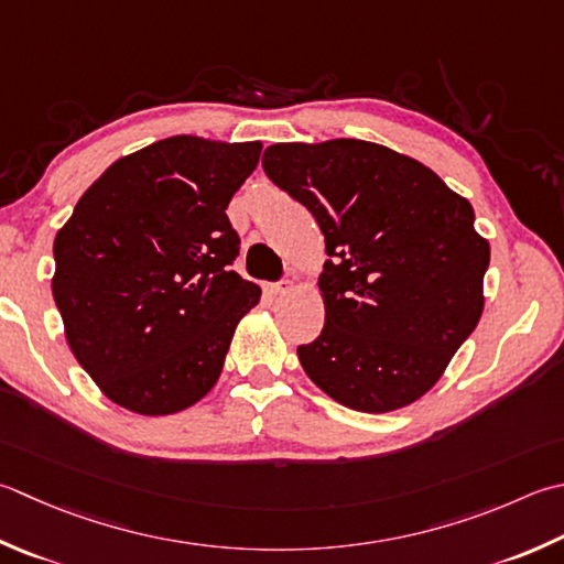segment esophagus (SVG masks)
Returning a JSON list of instances; mask_svg holds the SVG:
<instances>
[{
  "label": "esophagus",
  "mask_w": 564,
  "mask_h": 564,
  "mask_svg": "<svg viewBox=\"0 0 564 564\" xmlns=\"http://www.w3.org/2000/svg\"><path fill=\"white\" fill-rule=\"evenodd\" d=\"M291 289H293L291 281H279V283H269V285H267V291H269L271 295H285Z\"/></svg>",
  "instance_id": "esophagus-1"
}]
</instances>
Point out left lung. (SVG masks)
<instances>
[{
	"instance_id": "8db88e82",
	"label": "left lung",
	"mask_w": 564,
	"mask_h": 564,
	"mask_svg": "<svg viewBox=\"0 0 564 564\" xmlns=\"http://www.w3.org/2000/svg\"><path fill=\"white\" fill-rule=\"evenodd\" d=\"M263 171L325 235V327L297 347L329 399L389 413L443 377L484 311L489 241L437 173L381 143H273Z\"/></svg>"
}]
</instances>
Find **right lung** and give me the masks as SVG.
Wrapping results in <instances>:
<instances>
[{"instance_id": "1", "label": "right lung", "mask_w": 564, "mask_h": 564, "mask_svg": "<svg viewBox=\"0 0 564 564\" xmlns=\"http://www.w3.org/2000/svg\"><path fill=\"white\" fill-rule=\"evenodd\" d=\"M259 141L171 137L115 161L53 241V297L80 367L141 415L185 411L213 389L261 289L231 263L227 217Z\"/></svg>"}]
</instances>
